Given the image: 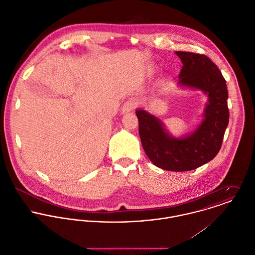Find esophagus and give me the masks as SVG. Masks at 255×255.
Segmentation results:
<instances>
[{
	"label": "esophagus",
	"mask_w": 255,
	"mask_h": 255,
	"mask_svg": "<svg viewBox=\"0 0 255 255\" xmlns=\"http://www.w3.org/2000/svg\"><path fill=\"white\" fill-rule=\"evenodd\" d=\"M136 106V103H135V100L132 99V98H129L128 101H126L122 107V114H126V113H128L130 111L135 108Z\"/></svg>",
	"instance_id": "1"
}]
</instances>
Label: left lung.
I'll use <instances>...</instances> for the list:
<instances>
[{"label":"left lung","mask_w":255,"mask_h":255,"mask_svg":"<svg viewBox=\"0 0 255 255\" xmlns=\"http://www.w3.org/2000/svg\"><path fill=\"white\" fill-rule=\"evenodd\" d=\"M182 68L178 86L200 90L208 97L203 119L191 132L175 137L164 124L145 110L138 109V130L149 160L166 171L194 170L218 154L229 124L228 90L217 66L205 55L176 52Z\"/></svg>","instance_id":"left-lung-1"}]
</instances>
